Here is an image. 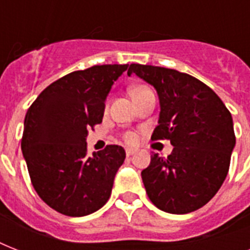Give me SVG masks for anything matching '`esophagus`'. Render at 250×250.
I'll return each instance as SVG.
<instances>
[{
    "label": "esophagus",
    "instance_id": "esophagus-1",
    "mask_svg": "<svg viewBox=\"0 0 250 250\" xmlns=\"http://www.w3.org/2000/svg\"><path fill=\"white\" fill-rule=\"evenodd\" d=\"M135 152H136L135 149H129V148L125 149V154H127V157L132 156V154H133V153H135Z\"/></svg>",
    "mask_w": 250,
    "mask_h": 250
}]
</instances>
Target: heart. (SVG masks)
Returning a JSON list of instances; mask_svg holds the SVG:
<instances>
[{
  "instance_id": "1",
  "label": "heart",
  "mask_w": 250,
  "mask_h": 250,
  "mask_svg": "<svg viewBox=\"0 0 250 250\" xmlns=\"http://www.w3.org/2000/svg\"><path fill=\"white\" fill-rule=\"evenodd\" d=\"M148 89L149 88H146V86H144V85L132 86V88H131V90H129V94H131V97H133V96H137V94L144 93L145 90H148ZM125 141H127V143H129V144H133V143L136 141V136H135L133 133H127V135H125Z\"/></svg>"
}]
</instances>
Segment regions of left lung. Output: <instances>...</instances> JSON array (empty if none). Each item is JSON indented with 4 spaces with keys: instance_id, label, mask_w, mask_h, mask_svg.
Masks as SVG:
<instances>
[{
    "instance_id": "obj_1",
    "label": "left lung",
    "mask_w": 250,
    "mask_h": 250,
    "mask_svg": "<svg viewBox=\"0 0 250 250\" xmlns=\"http://www.w3.org/2000/svg\"><path fill=\"white\" fill-rule=\"evenodd\" d=\"M135 74L154 86L160 100L152 140L168 139L170 156L153 153L141 178L150 201L166 213L187 214L206 205L229 172L236 144L233 122L211 88L171 68L132 63Z\"/></svg>"
}]
</instances>
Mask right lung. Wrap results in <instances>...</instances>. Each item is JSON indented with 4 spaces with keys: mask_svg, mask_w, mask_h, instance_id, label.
<instances>
[{
    "mask_svg": "<svg viewBox=\"0 0 250 250\" xmlns=\"http://www.w3.org/2000/svg\"><path fill=\"white\" fill-rule=\"evenodd\" d=\"M128 64L75 71L46 86L24 118L21 152L41 200L68 217L101 209L111 194L125 149L86 154L88 128L101 123L106 98Z\"/></svg>",
    "mask_w": 250,
    "mask_h": 250,
    "instance_id": "add662e5",
    "label": "right lung"
}]
</instances>
